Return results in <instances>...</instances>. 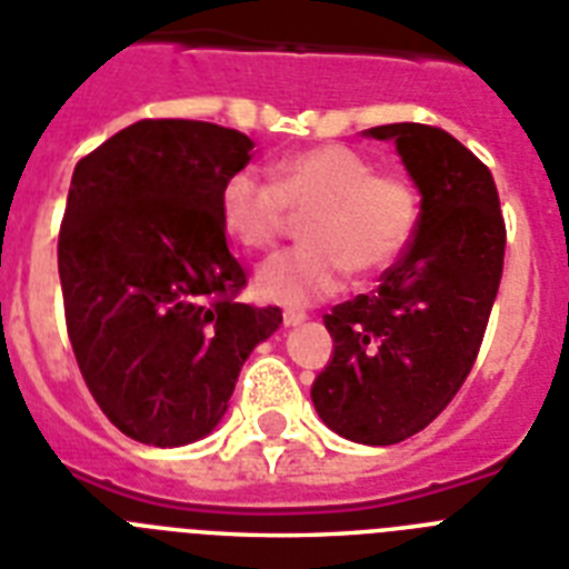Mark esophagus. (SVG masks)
I'll return each mask as SVG.
<instances>
[{
    "label": "esophagus",
    "instance_id": "obj_1",
    "mask_svg": "<svg viewBox=\"0 0 569 569\" xmlns=\"http://www.w3.org/2000/svg\"><path fill=\"white\" fill-rule=\"evenodd\" d=\"M303 321H307V316H303V312H295V310L283 312L286 328H298V325H303Z\"/></svg>",
    "mask_w": 569,
    "mask_h": 569
}]
</instances>
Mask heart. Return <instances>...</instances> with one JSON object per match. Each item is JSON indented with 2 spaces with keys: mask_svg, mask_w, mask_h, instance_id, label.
Listing matches in <instances>:
<instances>
[{
  "mask_svg": "<svg viewBox=\"0 0 569 569\" xmlns=\"http://www.w3.org/2000/svg\"><path fill=\"white\" fill-rule=\"evenodd\" d=\"M221 223L239 248L266 250L286 232L289 209L307 212L303 248L277 253L253 277L262 301L307 307L337 292L348 268L375 274L410 244L419 194L405 177L375 173L360 150L325 144L286 156L271 180L253 168L230 173L218 197Z\"/></svg>",
  "mask_w": 569,
  "mask_h": 569,
  "instance_id": "1",
  "label": "heart"
}]
</instances>
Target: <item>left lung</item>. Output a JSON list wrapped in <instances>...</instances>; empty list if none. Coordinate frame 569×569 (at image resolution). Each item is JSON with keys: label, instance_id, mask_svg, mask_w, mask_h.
<instances>
[{"label": "left lung", "instance_id": "8db88e82", "mask_svg": "<svg viewBox=\"0 0 569 569\" xmlns=\"http://www.w3.org/2000/svg\"><path fill=\"white\" fill-rule=\"evenodd\" d=\"M392 141L419 189L405 257L372 295L333 307V357L312 380L321 422L346 440L392 446L446 410L476 363L505 262L499 191L458 138L422 123L366 129Z\"/></svg>", "mask_w": 569, "mask_h": 569}]
</instances>
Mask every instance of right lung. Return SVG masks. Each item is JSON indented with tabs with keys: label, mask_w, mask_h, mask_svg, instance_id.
<instances>
[{
	"label": "right lung",
	"mask_w": 569,
	"mask_h": 569,
	"mask_svg": "<svg viewBox=\"0 0 569 569\" xmlns=\"http://www.w3.org/2000/svg\"><path fill=\"white\" fill-rule=\"evenodd\" d=\"M253 159L239 129L138 120L76 164L58 274L82 378L111 425L147 446L203 440L241 366L283 321L236 301L248 277L218 197Z\"/></svg>",
	"instance_id": "right-lung-1"
}]
</instances>
